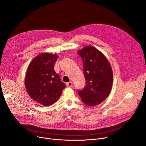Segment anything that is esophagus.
I'll list each match as a JSON object with an SVG mask.
<instances>
[{
	"label": "esophagus",
	"instance_id": "34e87169",
	"mask_svg": "<svg viewBox=\"0 0 146 146\" xmlns=\"http://www.w3.org/2000/svg\"><path fill=\"white\" fill-rule=\"evenodd\" d=\"M66 85L67 87H72L73 86V83L72 82H69L68 83H66Z\"/></svg>",
	"mask_w": 146,
	"mask_h": 146
}]
</instances>
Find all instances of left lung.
<instances>
[{
    "label": "left lung",
    "instance_id": "8db88e82",
    "mask_svg": "<svg viewBox=\"0 0 146 146\" xmlns=\"http://www.w3.org/2000/svg\"><path fill=\"white\" fill-rule=\"evenodd\" d=\"M83 63L86 85L78 94L82 101L90 106L101 104L111 92L113 73L108 60L100 51L91 45L78 51Z\"/></svg>",
    "mask_w": 146,
    "mask_h": 146
}]
</instances>
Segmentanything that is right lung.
Wrapping results in <instances>:
<instances>
[{"mask_svg": "<svg viewBox=\"0 0 146 146\" xmlns=\"http://www.w3.org/2000/svg\"><path fill=\"white\" fill-rule=\"evenodd\" d=\"M57 54L43 52L36 56L29 64L25 85L29 96L44 106L54 104L62 94L65 84L54 69Z\"/></svg>", "mask_w": 146, "mask_h": 146, "instance_id": "add662e5", "label": "right lung"}]
</instances>
